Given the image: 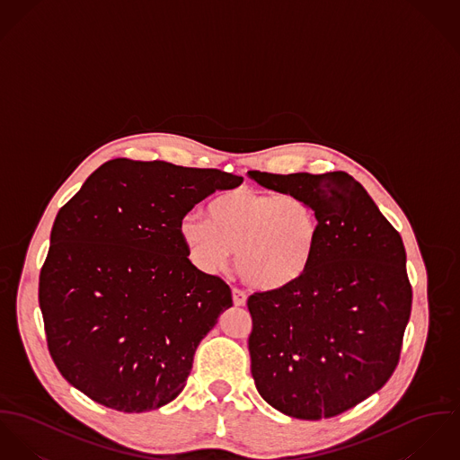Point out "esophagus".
<instances>
[{
    "instance_id": "esophagus-1",
    "label": "esophagus",
    "mask_w": 460,
    "mask_h": 460,
    "mask_svg": "<svg viewBox=\"0 0 460 460\" xmlns=\"http://www.w3.org/2000/svg\"><path fill=\"white\" fill-rule=\"evenodd\" d=\"M233 304L236 306H245L247 304V295L242 289H233Z\"/></svg>"
}]
</instances>
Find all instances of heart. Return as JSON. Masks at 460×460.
I'll return each mask as SVG.
<instances>
[{
	"label": "heart",
	"mask_w": 460,
	"mask_h": 460,
	"mask_svg": "<svg viewBox=\"0 0 460 460\" xmlns=\"http://www.w3.org/2000/svg\"><path fill=\"white\" fill-rule=\"evenodd\" d=\"M321 222L298 196H277L236 187L215 196L208 220L194 213L180 220V238L192 262L205 271L227 266L259 291H284L305 279L317 254Z\"/></svg>",
	"instance_id": "obj_1"
}]
</instances>
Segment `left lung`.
Wrapping results in <instances>:
<instances>
[{"label":"left lung","instance_id":"obj_1","mask_svg":"<svg viewBox=\"0 0 460 460\" xmlns=\"http://www.w3.org/2000/svg\"><path fill=\"white\" fill-rule=\"evenodd\" d=\"M249 176L304 198L321 222L305 279L249 296L255 388L288 416H337L381 390L399 363L412 302L402 238L344 171Z\"/></svg>","mask_w":460,"mask_h":460}]
</instances>
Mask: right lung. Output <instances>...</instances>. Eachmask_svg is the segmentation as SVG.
Returning a JSON list of instances; mask_svg holds the SVG:
<instances>
[{"instance_id": "right-lung-1", "label": "right lung", "mask_w": 460, "mask_h": 460, "mask_svg": "<svg viewBox=\"0 0 460 460\" xmlns=\"http://www.w3.org/2000/svg\"><path fill=\"white\" fill-rule=\"evenodd\" d=\"M242 181L114 158L58 211L39 304L52 361L72 386L123 412L180 395L199 342L233 306L229 286L190 262L180 220Z\"/></svg>"}]
</instances>
